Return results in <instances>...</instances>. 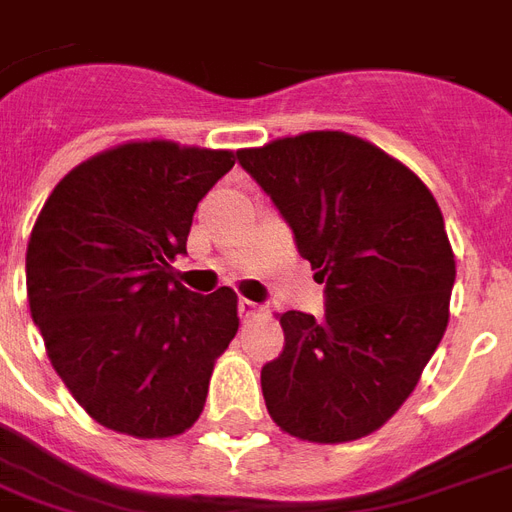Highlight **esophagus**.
Instances as JSON below:
<instances>
[{
    "mask_svg": "<svg viewBox=\"0 0 512 512\" xmlns=\"http://www.w3.org/2000/svg\"><path fill=\"white\" fill-rule=\"evenodd\" d=\"M260 305L252 303V300H239V316L241 319H255V316H260Z\"/></svg>",
    "mask_w": 512,
    "mask_h": 512,
    "instance_id": "1",
    "label": "esophagus"
}]
</instances>
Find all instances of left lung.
<instances>
[{
	"label": "left lung",
	"mask_w": 512,
	"mask_h": 512,
	"mask_svg": "<svg viewBox=\"0 0 512 512\" xmlns=\"http://www.w3.org/2000/svg\"><path fill=\"white\" fill-rule=\"evenodd\" d=\"M279 207L327 311L279 313L263 366L268 414L311 444H345L401 409L449 324L454 252L438 201L406 164L340 130L236 151Z\"/></svg>",
	"instance_id": "obj_1"
}]
</instances>
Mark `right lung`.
<instances>
[{
  "label": "right lung",
  "instance_id": "obj_1",
  "mask_svg": "<svg viewBox=\"0 0 512 512\" xmlns=\"http://www.w3.org/2000/svg\"><path fill=\"white\" fill-rule=\"evenodd\" d=\"M233 151L130 140L76 164L44 201L26 249L31 319L71 396L103 428L180 436L239 329L231 287L175 279L193 212Z\"/></svg>",
  "mask_w": 512,
  "mask_h": 512
}]
</instances>
